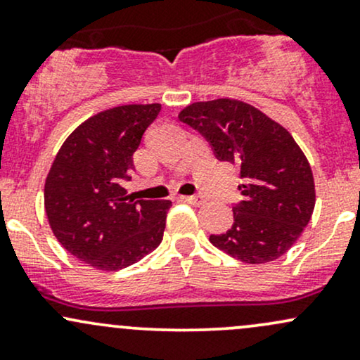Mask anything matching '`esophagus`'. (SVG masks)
Listing matches in <instances>:
<instances>
[{
	"label": "esophagus",
	"mask_w": 360,
	"mask_h": 360,
	"mask_svg": "<svg viewBox=\"0 0 360 360\" xmlns=\"http://www.w3.org/2000/svg\"><path fill=\"white\" fill-rule=\"evenodd\" d=\"M181 200L186 201V203H189V205H194V206L203 203V198L201 196H181Z\"/></svg>",
	"instance_id": "34e87169"
}]
</instances>
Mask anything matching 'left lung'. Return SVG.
<instances>
[{"mask_svg": "<svg viewBox=\"0 0 360 360\" xmlns=\"http://www.w3.org/2000/svg\"><path fill=\"white\" fill-rule=\"evenodd\" d=\"M179 120L212 143L218 159L240 167L243 201L233 206L232 229L210 235V242L247 264L286 254L316 201L311 167L291 134L255 106L230 98L193 103Z\"/></svg>", "mask_w": 360, "mask_h": 360, "instance_id": "obj_1", "label": "left lung"}]
</instances>
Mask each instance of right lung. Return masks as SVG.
<instances>
[{
  "mask_svg": "<svg viewBox=\"0 0 360 360\" xmlns=\"http://www.w3.org/2000/svg\"><path fill=\"white\" fill-rule=\"evenodd\" d=\"M159 111V103H152L93 115L65 139L45 179L44 205L53 235L94 269H123L162 242L171 201H134L122 186Z\"/></svg>",
  "mask_w": 360,
  "mask_h": 360,
  "instance_id": "right-lung-1",
  "label": "right lung"
}]
</instances>
